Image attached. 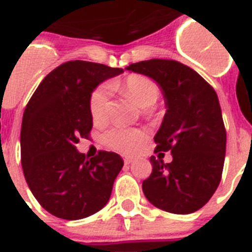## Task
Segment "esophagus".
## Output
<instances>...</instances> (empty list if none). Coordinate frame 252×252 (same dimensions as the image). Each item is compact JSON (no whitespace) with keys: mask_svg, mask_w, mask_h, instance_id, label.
<instances>
[{"mask_svg":"<svg viewBox=\"0 0 252 252\" xmlns=\"http://www.w3.org/2000/svg\"><path fill=\"white\" fill-rule=\"evenodd\" d=\"M124 161L126 165H130V163H132V162H134V158H132V157H125Z\"/></svg>","mask_w":252,"mask_h":252,"instance_id":"obj_1","label":"esophagus"}]
</instances>
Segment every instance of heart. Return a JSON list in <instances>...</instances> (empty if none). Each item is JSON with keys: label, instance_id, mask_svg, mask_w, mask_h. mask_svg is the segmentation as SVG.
Listing matches in <instances>:
<instances>
[{"label": "heart", "instance_id": "b5f03b06", "mask_svg": "<svg viewBox=\"0 0 252 252\" xmlns=\"http://www.w3.org/2000/svg\"><path fill=\"white\" fill-rule=\"evenodd\" d=\"M114 87H117L114 85ZM125 93H127L139 107L149 108L157 101L159 96V87L149 77L141 74L128 76L122 86ZM109 111V93L105 87H100L93 93L90 99L91 118L95 124H103L107 120ZM141 139L140 131L134 128L114 127L107 131L103 136L104 144L114 151L121 153H131L139 144Z\"/></svg>", "mask_w": 252, "mask_h": 252}]
</instances>
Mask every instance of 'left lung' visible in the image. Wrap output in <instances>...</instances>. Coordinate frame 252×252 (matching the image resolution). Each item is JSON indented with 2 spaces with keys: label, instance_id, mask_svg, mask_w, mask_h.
Masks as SVG:
<instances>
[{
  "label": "left lung",
  "instance_id": "obj_1",
  "mask_svg": "<svg viewBox=\"0 0 252 252\" xmlns=\"http://www.w3.org/2000/svg\"><path fill=\"white\" fill-rule=\"evenodd\" d=\"M126 69L156 81L167 108L155 153L171 151L172 161L152 156L144 196L167 213H194L209 202L223 174L226 132L218 95L196 70L175 60H144Z\"/></svg>",
  "mask_w": 252,
  "mask_h": 252
}]
</instances>
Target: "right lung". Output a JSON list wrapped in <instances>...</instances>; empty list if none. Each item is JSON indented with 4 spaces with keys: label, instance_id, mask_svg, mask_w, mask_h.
<instances>
[{
    "label": "right lung",
    "instance_id": "add662e5",
    "mask_svg": "<svg viewBox=\"0 0 252 252\" xmlns=\"http://www.w3.org/2000/svg\"><path fill=\"white\" fill-rule=\"evenodd\" d=\"M122 72L84 60L66 62L43 78L27 104L20 131L23 172L39 205L56 218L84 219L109 201L124 161L105 151L87 159L76 144L93 128V91Z\"/></svg>",
    "mask_w": 252,
    "mask_h": 252
}]
</instances>
